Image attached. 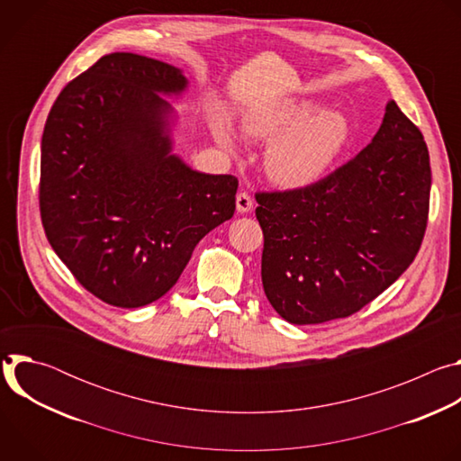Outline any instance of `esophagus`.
<instances>
[{"instance_id": "34e87169", "label": "esophagus", "mask_w": 461, "mask_h": 461, "mask_svg": "<svg viewBox=\"0 0 461 461\" xmlns=\"http://www.w3.org/2000/svg\"><path fill=\"white\" fill-rule=\"evenodd\" d=\"M251 208H253V201H251V196H249L248 193L240 191V193L237 194V212L244 215V213L251 212Z\"/></svg>"}]
</instances>
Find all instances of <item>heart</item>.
I'll return each instance as SVG.
<instances>
[{"mask_svg": "<svg viewBox=\"0 0 461 461\" xmlns=\"http://www.w3.org/2000/svg\"><path fill=\"white\" fill-rule=\"evenodd\" d=\"M210 127L224 149H235L233 131L222 114H212ZM242 135L255 142L271 140L262 166L274 184L304 187L317 182L341 155L350 125L336 109H319L317 102L306 98H285L246 111Z\"/></svg>", "mask_w": 461, "mask_h": 461, "instance_id": "obj_1", "label": "heart"}]
</instances>
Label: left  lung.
Masks as SVG:
<instances>
[{"instance_id":"left-lung-1","label":"left lung","mask_w":461,"mask_h":461,"mask_svg":"<svg viewBox=\"0 0 461 461\" xmlns=\"http://www.w3.org/2000/svg\"><path fill=\"white\" fill-rule=\"evenodd\" d=\"M430 162L421 131L388 102L372 142L322 180L257 193L260 277L292 324L356 313L411 267L427 228Z\"/></svg>"}]
</instances>
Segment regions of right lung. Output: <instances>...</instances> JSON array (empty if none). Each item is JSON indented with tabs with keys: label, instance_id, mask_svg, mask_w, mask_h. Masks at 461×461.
<instances>
[{
	"label": "right lung",
	"instance_id": "add662e5",
	"mask_svg": "<svg viewBox=\"0 0 461 461\" xmlns=\"http://www.w3.org/2000/svg\"><path fill=\"white\" fill-rule=\"evenodd\" d=\"M187 78L169 63L102 56L63 87L41 137L45 235L77 281L118 308L167 294L194 246L235 213L237 178L173 153Z\"/></svg>",
	"mask_w": 461,
	"mask_h": 461
}]
</instances>
